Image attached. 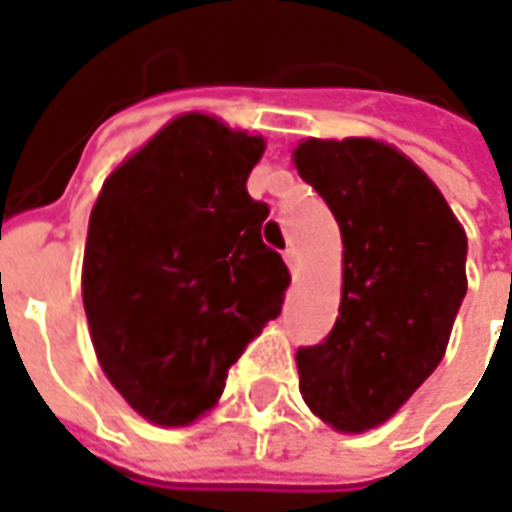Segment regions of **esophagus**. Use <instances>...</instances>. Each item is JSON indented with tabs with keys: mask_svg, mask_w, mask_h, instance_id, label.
I'll use <instances>...</instances> for the list:
<instances>
[{
	"mask_svg": "<svg viewBox=\"0 0 512 512\" xmlns=\"http://www.w3.org/2000/svg\"><path fill=\"white\" fill-rule=\"evenodd\" d=\"M284 262L290 264V270H293V276H298V262H301V259H298V250L293 248V245H290V248L284 250Z\"/></svg>",
	"mask_w": 512,
	"mask_h": 512,
	"instance_id": "34e87169",
	"label": "esophagus"
}]
</instances>
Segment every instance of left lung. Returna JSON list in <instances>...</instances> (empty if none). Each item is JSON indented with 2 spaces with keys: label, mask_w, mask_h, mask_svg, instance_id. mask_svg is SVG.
I'll list each match as a JSON object with an SVG mask.
<instances>
[{
  "label": "left lung",
  "mask_w": 512,
  "mask_h": 512,
  "mask_svg": "<svg viewBox=\"0 0 512 512\" xmlns=\"http://www.w3.org/2000/svg\"><path fill=\"white\" fill-rule=\"evenodd\" d=\"M293 163L338 219L341 307L327 341L298 349V389L341 434L394 417L440 366L468 290V236L411 157L375 137H307Z\"/></svg>",
  "instance_id": "1"
}]
</instances>
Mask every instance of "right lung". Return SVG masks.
I'll use <instances>...</instances> for the list:
<instances>
[{"instance_id":"add662e5","label":"right lung","mask_w":512,"mask_h":512,"mask_svg":"<svg viewBox=\"0 0 512 512\" xmlns=\"http://www.w3.org/2000/svg\"><path fill=\"white\" fill-rule=\"evenodd\" d=\"M264 146L185 112L120 160L92 205L81 267L89 338L106 380L149 423H197L281 312L290 270L262 242L267 205L245 188Z\"/></svg>"}]
</instances>
